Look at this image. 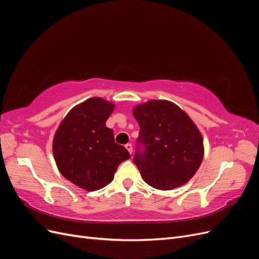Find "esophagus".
Here are the masks:
<instances>
[{
  "label": "esophagus",
  "mask_w": 259,
  "mask_h": 259,
  "mask_svg": "<svg viewBox=\"0 0 259 259\" xmlns=\"http://www.w3.org/2000/svg\"><path fill=\"white\" fill-rule=\"evenodd\" d=\"M125 148L127 149V151L132 154L133 153V146H132V144H126L125 145Z\"/></svg>",
  "instance_id": "34e87169"
}]
</instances>
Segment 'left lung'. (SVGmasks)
Listing matches in <instances>:
<instances>
[{"label": "left lung", "instance_id": "left-lung-1", "mask_svg": "<svg viewBox=\"0 0 259 259\" xmlns=\"http://www.w3.org/2000/svg\"><path fill=\"white\" fill-rule=\"evenodd\" d=\"M140 131L134 163L145 182L155 189L173 190L199 169L204 146L197 125L168 100H149L133 109Z\"/></svg>", "mask_w": 259, "mask_h": 259}]
</instances>
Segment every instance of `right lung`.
I'll list each match as a JSON object with an SVG mask.
<instances>
[{"label": "right lung", "instance_id": "obj_1", "mask_svg": "<svg viewBox=\"0 0 259 259\" xmlns=\"http://www.w3.org/2000/svg\"><path fill=\"white\" fill-rule=\"evenodd\" d=\"M114 104L93 97L72 108L61 121L53 139V153L60 174L86 191L110 184L130 153L114 143L106 121Z\"/></svg>", "mask_w": 259, "mask_h": 259}]
</instances>
